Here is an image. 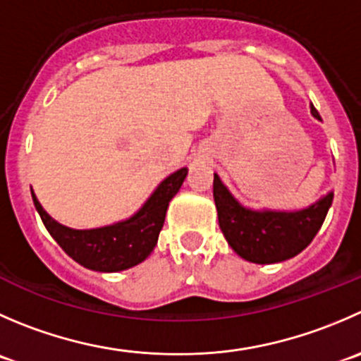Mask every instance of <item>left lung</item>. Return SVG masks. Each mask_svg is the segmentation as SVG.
Segmentation results:
<instances>
[{
  "mask_svg": "<svg viewBox=\"0 0 361 361\" xmlns=\"http://www.w3.org/2000/svg\"><path fill=\"white\" fill-rule=\"evenodd\" d=\"M310 113L321 121L316 107H310ZM213 199L219 226L231 248L248 262L274 264L288 261L309 247L326 219L334 192L302 209H254L241 204L215 173Z\"/></svg>",
  "mask_w": 361,
  "mask_h": 361,
  "instance_id": "1",
  "label": "left lung"
}]
</instances>
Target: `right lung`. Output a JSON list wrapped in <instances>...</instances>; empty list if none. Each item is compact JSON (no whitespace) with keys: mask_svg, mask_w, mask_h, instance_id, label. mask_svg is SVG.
I'll list each match as a JSON object with an SVG mask.
<instances>
[{"mask_svg":"<svg viewBox=\"0 0 361 361\" xmlns=\"http://www.w3.org/2000/svg\"><path fill=\"white\" fill-rule=\"evenodd\" d=\"M187 173V167H181L164 178L145 204L128 219L93 229H72L56 222L42 208L33 190L31 197L45 229L73 261L93 271L116 274L137 266L152 254L162 231L169 201L178 194Z\"/></svg>","mask_w":361,"mask_h":361,"instance_id":"right-lung-1","label":"right lung"}]
</instances>
